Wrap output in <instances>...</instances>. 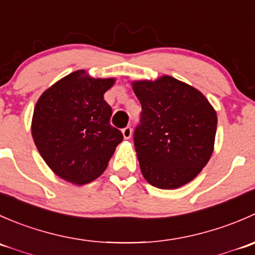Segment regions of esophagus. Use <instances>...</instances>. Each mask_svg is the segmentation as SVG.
Wrapping results in <instances>:
<instances>
[{"mask_svg": "<svg viewBox=\"0 0 255 255\" xmlns=\"http://www.w3.org/2000/svg\"><path fill=\"white\" fill-rule=\"evenodd\" d=\"M122 134H123V138H125V139H129V138L132 137V128H130L129 126L125 127L122 129Z\"/></svg>", "mask_w": 255, "mask_h": 255, "instance_id": "esophagus-1", "label": "esophagus"}]
</instances>
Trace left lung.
<instances>
[{"label":"left lung","mask_w":255,"mask_h":255,"mask_svg":"<svg viewBox=\"0 0 255 255\" xmlns=\"http://www.w3.org/2000/svg\"><path fill=\"white\" fill-rule=\"evenodd\" d=\"M142 105L133 133L146 181L177 189L199 175L213 151L217 115L206 97L171 76L133 82Z\"/></svg>","instance_id":"8db88e82"}]
</instances>
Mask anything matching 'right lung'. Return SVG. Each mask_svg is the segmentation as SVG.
Instances as JSON below:
<instances>
[{"mask_svg": "<svg viewBox=\"0 0 255 255\" xmlns=\"http://www.w3.org/2000/svg\"><path fill=\"white\" fill-rule=\"evenodd\" d=\"M115 79H92L74 71L49 87L35 105L32 135L40 155L61 179L84 185L107 168L123 139L112 127L104 94Z\"/></svg>", "mask_w": 255, "mask_h": 255, "instance_id": "add662e5", "label": "right lung"}]
</instances>
